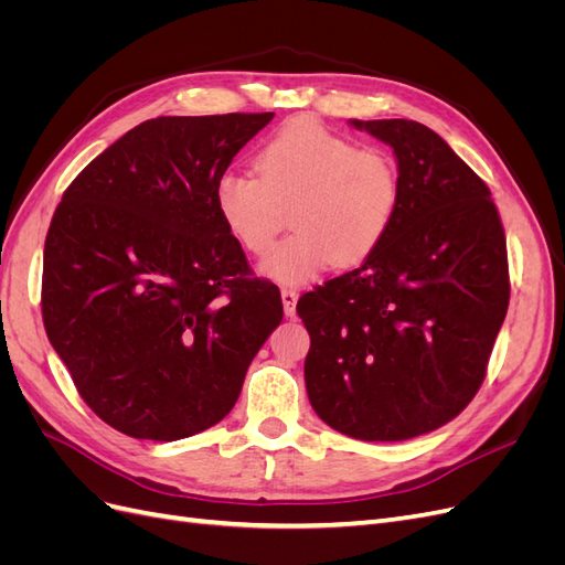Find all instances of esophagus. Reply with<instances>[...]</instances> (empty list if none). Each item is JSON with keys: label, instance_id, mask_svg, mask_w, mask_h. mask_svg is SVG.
Wrapping results in <instances>:
<instances>
[{"label": "esophagus", "instance_id": "34e87169", "mask_svg": "<svg viewBox=\"0 0 565 565\" xmlns=\"http://www.w3.org/2000/svg\"><path fill=\"white\" fill-rule=\"evenodd\" d=\"M280 297H282V309H285V316L292 318L297 313V299H299V292L292 287H282L280 289Z\"/></svg>", "mask_w": 565, "mask_h": 565}]
</instances>
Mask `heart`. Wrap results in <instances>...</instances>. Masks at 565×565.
<instances>
[{
    "mask_svg": "<svg viewBox=\"0 0 565 565\" xmlns=\"http://www.w3.org/2000/svg\"><path fill=\"white\" fill-rule=\"evenodd\" d=\"M401 204L398 167L380 148H355L313 119H295L256 152V174L224 169L214 207L233 241L264 256L285 216L295 235L273 249L262 273L282 285L353 268L380 249Z\"/></svg>",
    "mask_w": 565,
    "mask_h": 565,
    "instance_id": "b5f03b06",
    "label": "heart"
}]
</instances>
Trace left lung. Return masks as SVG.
I'll return each instance as SVG.
<instances>
[{
  "instance_id": "left-lung-1",
  "label": "left lung",
  "mask_w": 565,
  "mask_h": 565,
  "mask_svg": "<svg viewBox=\"0 0 565 565\" xmlns=\"http://www.w3.org/2000/svg\"><path fill=\"white\" fill-rule=\"evenodd\" d=\"M398 158L401 204L361 268L306 292V391L361 440H407L457 417L481 388L509 306L507 237L490 188L415 119L351 122Z\"/></svg>"
}]
</instances>
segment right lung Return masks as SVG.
I'll return each mask as SVG.
<instances>
[{
  "mask_svg": "<svg viewBox=\"0 0 565 565\" xmlns=\"http://www.w3.org/2000/svg\"><path fill=\"white\" fill-rule=\"evenodd\" d=\"M273 113L156 117L65 188L44 243V330L82 401L131 438L179 440L235 405L282 320L214 207Z\"/></svg>",
  "mask_w": 565,
  "mask_h": 565,
  "instance_id": "add662e5",
  "label": "right lung"
}]
</instances>
